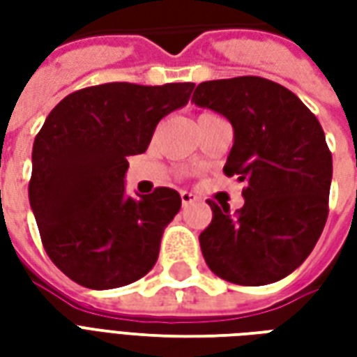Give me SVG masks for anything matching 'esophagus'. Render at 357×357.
Here are the masks:
<instances>
[{
	"instance_id": "esophagus-1",
	"label": "esophagus",
	"mask_w": 357,
	"mask_h": 357,
	"mask_svg": "<svg viewBox=\"0 0 357 357\" xmlns=\"http://www.w3.org/2000/svg\"><path fill=\"white\" fill-rule=\"evenodd\" d=\"M179 197H181V202H183V204H191V202L197 201V197H195L193 193H189V191H181Z\"/></svg>"
}]
</instances>
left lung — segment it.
I'll return each mask as SVG.
<instances>
[{"mask_svg": "<svg viewBox=\"0 0 357 357\" xmlns=\"http://www.w3.org/2000/svg\"><path fill=\"white\" fill-rule=\"evenodd\" d=\"M191 101L231 122L224 174L245 181L235 214L208 201L202 256L229 283H275L306 260L327 222L333 156L321 124L291 89L260 76L202 82Z\"/></svg>", "mask_w": 357, "mask_h": 357, "instance_id": "8db88e82", "label": "left lung"}]
</instances>
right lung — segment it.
<instances>
[{
	"label": "right lung",
	"instance_id": "right-lung-1",
	"mask_svg": "<svg viewBox=\"0 0 357 357\" xmlns=\"http://www.w3.org/2000/svg\"><path fill=\"white\" fill-rule=\"evenodd\" d=\"M193 88L110 82L66 95L45 118L28 197L45 252L74 283L116 289L153 269L181 197L170 187L128 197V156L147 151L156 124Z\"/></svg>",
	"mask_w": 357,
	"mask_h": 357
}]
</instances>
